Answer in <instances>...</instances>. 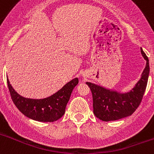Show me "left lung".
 I'll list each match as a JSON object with an SVG mask.
<instances>
[{
    "instance_id": "8db88e82",
    "label": "left lung",
    "mask_w": 154,
    "mask_h": 154,
    "mask_svg": "<svg viewBox=\"0 0 154 154\" xmlns=\"http://www.w3.org/2000/svg\"><path fill=\"white\" fill-rule=\"evenodd\" d=\"M140 51L146 62V67L139 81L127 92L109 89L89 82H85L92 94L93 112L99 119L108 122L127 117L135 112L140 104L146 90L149 73V59L142 48Z\"/></svg>"
}]
</instances>
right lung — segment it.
I'll use <instances>...</instances> for the list:
<instances>
[{
  "label": "right lung",
  "instance_id": "right-lung-1",
  "mask_svg": "<svg viewBox=\"0 0 154 154\" xmlns=\"http://www.w3.org/2000/svg\"><path fill=\"white\" fill-rule=\"evenodd\" d=\"M7 82L14 103L25 116L38 122H55L65 114L66 105L78 85L79 79L69 82L51 96L40 99L23 97L14 89L8 78Z\"/></svg>",
  "mask_w": 154,
  "mask_h": 154
}]
</instances>
